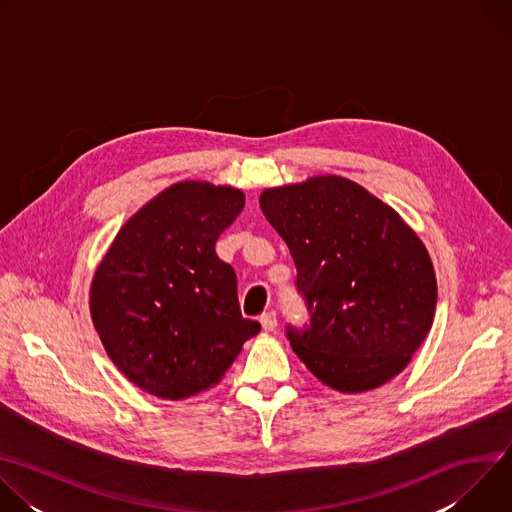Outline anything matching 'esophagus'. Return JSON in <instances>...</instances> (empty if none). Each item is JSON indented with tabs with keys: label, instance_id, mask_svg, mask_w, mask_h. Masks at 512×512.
Segmentation results:
<instances>
[{
	"label": "esophagus",
	"instance_id": "esophagus-1",
	"mask_svg": "<svg viewBox=\"0 0 512 512\" xmlns=\"http://www.w3.org/2000/svg\"><path fill=\"white\" fill-rule=\"evenodd\" d=\"M259 322H261V328H263L265 332H273V330L277 328V314H275V312H265V314L259 318Z\"/></svg>",
	"mask_w": 512,
	"mask_h": 512
}]
</instances>
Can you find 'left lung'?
<instances>
[{"label": "left lung", "instance_id": "8db88e82", "mask_svg": "<svg viewBox=\"0 0 512 512\" xmlns=\"http://www.w3.org/2000/svg\"><path fill=\"white\" fill-rule=\"evenodd\" d=\"M259 204L298 269L310 324L285 334L310 373L340 393L371 391L399 375L437 302L433 265L413 229L340 176L267 188Z\"/></svg>", "mask_w": 512, "mask_h": 512}]
</instances>
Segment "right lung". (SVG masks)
I'll return each instance as SVG.
<instances>
[{
    "label": "right lung",
    "instance_id": "1",
    "mask_svg": "<svg viewBox=\"0 0 512 512\" xmlns=\"http://www.w3.org/2000/svg\"><path fill=\"white\" fill-rule=\"evenodd\" d=\"M245 206L233 186L178 182L121 227L91 283V318L115 367L160 399L225 377L261 326L241 316L235 269L214 245Z\"/></svg>",
    "mask_w": 512,
    "mask_h": 512
}]
</instances>
